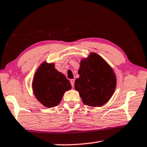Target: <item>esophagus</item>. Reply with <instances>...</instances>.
Masks as SVG:
<instances>
[{
    "label": "esophagus",
    "mask_w": 147,
    "mask_h": 147,
    "mask_svg": "<svg viewBox=\"0 0 147 147\" xmlns=\"http://www.w3.org/2000/svg\"><path fill=\"white\" fill-rule=\"evenodd\" d=\"M70 82H71V86H72V87H74V79H71V80H70Z\"/></svg>",
    "instance_id": "obj_1"
}]
</instances>
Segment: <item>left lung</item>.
I'll return each instance as SVG.
<instances>
[{"instance_id":"8db88e82","label":"left lung","mask_w":147,"mask_h":147,"mask_svg":"<svg viewBox=\"0 0 147 147\" xmlns=\"http://www.w3.org/2000/svg\"><path fill=\"white\" fill-rule=\"evenodd\" d=\"M79 78L74 89L83 103L91 107H100L108 102L115 92L116 75L111 67L95 53L81 59Z\"/></svg>"}]
</instances>
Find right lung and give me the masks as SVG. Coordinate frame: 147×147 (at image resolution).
<instances>
[{
	"mask_svg": "<svg viewBox=\"0 0 147 147\" xmlns=\"http://www.w3.org/2000/svg\"><path fill=\"white\" fill-rule=\"evenodd\" d=\"M35 97L45 107L52 108L60 103L64 93L72 88L65 76L55 69L54 63L40 64L32 82Z\"/></svg>",
	"mask_w": 147,
	"mask_h": 147,
	"instance_id": "1",
	"label": "right lung"
}]
</instances>
